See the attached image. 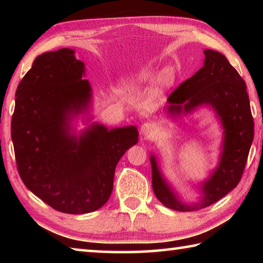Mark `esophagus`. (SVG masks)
<instances>
[{"mask_svg":"<svg viewBox=\"0 0 263 263\" xmlns=\"http://www.w3.org/2000/svg\"><path fill=\"white\" fill-rule=\"evenodd\" d=\"M154 131H155V125L152 123H144L141 125V128H140L141 135L145 136V137L151 136Z\"/></svg>","mask_w":263,"mask_h":263,"instance_id":"34e87169","label":"esophagus"}]
</instances>
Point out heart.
Returning a JSON list of instances; mask_svg holds the SVG:
<instances>
[{"instance_id": "obj_1", "label": "heart", "mask_w": 263, "mask_h": 263, "mask_svg": "<svg viewBox=\"0 0 263 263\" xmlns=\"http://www.w3.org/2000/svg\"><path fill=\"white\" fill-rule=\"evenodd\" d=\"M155 74H157V70H155L154 67H152V66H145V67H141L135 70V72L127 74L126 77H124L122 80V87L126 89V90H135V89L140 88L149 83L151 81H153ZM175 78V69L172 66H166V67L161 69V72L159 73L157 78L159 87L162 89L169 88L173 86Z\"/></svg>"}]
</instances>
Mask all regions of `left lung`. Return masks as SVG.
Listing matches in <instances>:
<instances>
[{"label":"left lung","instance_id":"1","mask_svg":"<svg viewBox=\"0 0 263 263\" xmlns=\"http://www.w3.org/2000/svg\"><path fill=\"white\" fill-rule=\"evenodd\" d=\"M204 54L203 67L169 95L166 106V112L173 118L191 114L199 106H210L221 124L219 161L208 179L199 183L198 201H182L163 176L157 157L151 154L149 158L155 196L164 206L182 212L211 205L238 185L254 138L246 83L221 53L204 50Z\"/></svg>","mask_w":263,"mask_h":263}]
</instances>
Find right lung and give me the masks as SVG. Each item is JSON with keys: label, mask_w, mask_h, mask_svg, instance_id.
I'll use <instances>...</instances> for the list:
<instances>
[{"label": "right lung", "mask_w": 263, "mask_h": 263, "mask_svg": "<svg viewBox=\"0 0 263 263\" xmlns=\"http://www.w3.org/2000/svg\"><path fill=\"white\" fill-rule=\"evenodd\" d=\"M86 66L72 48L35 58L16 90L11 121L17 168L23 183L57 211L99 210L114 188L115 169L138 142L137 126L108 128L92 122L79 133L73 121L86 115L92 90Z\"/></svg>", "instance_id": "1"}]
</instances>
